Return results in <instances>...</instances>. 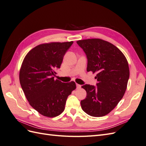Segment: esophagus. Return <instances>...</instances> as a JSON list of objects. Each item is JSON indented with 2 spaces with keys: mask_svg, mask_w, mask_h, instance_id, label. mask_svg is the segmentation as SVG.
Segmentation results:
<instances>
[{
  "mask_svg": "<svg viewBox=\"0 0 146 146\" xmlns=\"http://www.w3.org/2000/svg\"><path fill=\"white\" fill-rule=\"evenodd\" d=\"M76 86H77V89H80V88H81V85H78V84H76Z\"/></svg>",
  "mask_w": 146,
  "mask_h": 146,
  "instance_id": "obj_1",
  "label": "esophagus"
}]
</instances>
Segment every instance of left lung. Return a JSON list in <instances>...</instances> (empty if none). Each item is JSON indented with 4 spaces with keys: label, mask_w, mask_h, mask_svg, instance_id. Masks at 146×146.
Here are the masks:
<instances>
[{
    "label": "left lung",
    "mask_w": 146,
    "mask_h": 146,
    "mask_svg": "<svg viewBox=\"0 0 146 146\" xmlns=\"http://www.w3.org/2000/svg\"><path fill=\"white\" fill-rule=\"evenodd\" d=\"M87 57V71L97 72V86L83 85L86 98L81 100L82 110L89 115L102 117L116 107L127 89L130 71L127 60L115 46L100 39L77 41Z\"/></svg>",
    "instance_id": "8db88e82"
}]
</instances>
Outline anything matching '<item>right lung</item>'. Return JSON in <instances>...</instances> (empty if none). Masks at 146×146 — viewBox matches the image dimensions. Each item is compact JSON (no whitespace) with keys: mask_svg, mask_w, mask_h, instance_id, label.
I'll return each instance as SVG.
<instances>
[{"mask_svg":"<svg viewBox=\"0 0 146 146\" xmlns=\"http://www.w3.org/2000/svg\"><path fill=\"white\" fill-rule=\"evenodd\" d=\"M73 41L39 44L29 51L22 64L19 81L30 105L42 115L54 117L62 113L76 83L55 80L64 55Z\"/></svg>","mask_w":146,"mask_h":146,"instance_id":"1","label":"right lung"}]
</instances>
